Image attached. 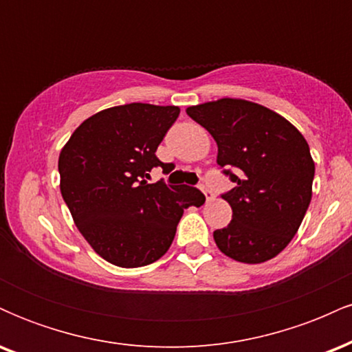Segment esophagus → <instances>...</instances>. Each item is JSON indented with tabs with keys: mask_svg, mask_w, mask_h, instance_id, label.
I'll return each instance as SVG.
<instances>
[{
	"mask_svg": "<svg viewBox=\"0 0 352 352\" xmlns=\"http://www.w3.org/2000/svg\"><path fill=\"white\" fill-rule=\"evenodd\" d=\"M200 188H201V192L205 193V197H207V200H213V197H215V193H213L212 190H210V188L207 187V185L201 184V185H200Z\"/></svg>",
	"mask_w": 352,
	"mask_h": 352,
	"instance_id": "esophagus-1",
	"label": "esophagus"
}]
</instances>
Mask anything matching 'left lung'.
I'll return each mask as SVG.
<instances>
[{
    "label": "left lung",
    "mask_w": 352,
    "mask_h": 352,
    "mask_svg": "<svg viewBox=\"0 0 352 352\" xmlns=\"http://www.w3.org/2000/svg\"><path fill=\"white\" fill-rule=\"evenodd\" d=\"M187 114L215 139L218 167L235 184L221 193L233 215L213 232L217 246L241 263L272 260L309 207L314 162L308 142L285 117L248 100L220 99Z\"/></svg>",
    "instance_id": "1"
}]
</instances>
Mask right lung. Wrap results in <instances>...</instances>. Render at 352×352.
Segmentation results:
<instances>
[{"mask_svg": "<svg viewBox=\"0 0 352 352\" xmlns=\"http://www.w3.org/2000/svg\"><path fill=\"white\" fill-rule=\"evenodd\" d=\"M180 109L132 102L84 120L59 155L60 193L76 227L104 260L139 268L170 248L184 210L205 195L188 185L147 184Z\"/></svg>", "mask_w": 352, "mask_h": 352, "instance_id": "right-lung-1", "label": "right lung"}]
</instances>
